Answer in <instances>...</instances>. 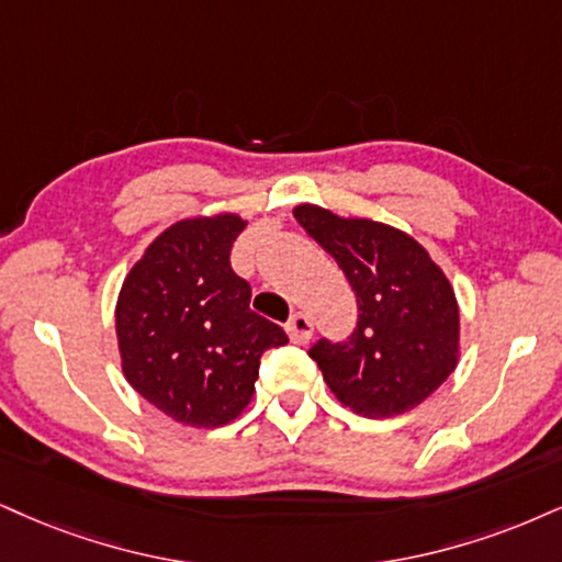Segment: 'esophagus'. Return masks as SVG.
Wrapping results in <instances>:
<instances>
[{"label": "esophagus", "instance_id": "esophagus-1", "mask_svg": "<svg viewBox=\"0 0 562 562\" xmlns=\"http://www.w3.org/2000/svg\"><path fill=\"white\" fill-rule=\"evenodd\" d=\"M286 334L292 338V344H307L313 338V321H310V315L294 313L289 317Z\"/></svg>", "mask_w": 562, "mask_h": 562}]
</instances>
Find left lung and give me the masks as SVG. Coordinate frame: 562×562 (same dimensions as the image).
I'll list each match as a JSON object with an SVG mask.
<instances>
[{
  "label": "left lung",
  "instance_id": "left-lung-1",
  "mask_svg": "<svg viewBox=\"0 0 562 562\" xmlns=\"http://www.w3.org/2000/svg\"><path fill=\"white\" fill-rule=\"evenodd\" d=\"M294 218L338 262L359 304L349 341L310 349L330 393L370 419L419 406L461 357V310L448 276L391 224L313 203L294 205Z\"/></svg>",
  "mask_w": 562,
  "mask_h": 562
}]
</instances>
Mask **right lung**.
Masks as SVG:
<instances>
[{
	"label": "right lung",
	"mask_w": 562,
	"mask_h": 562,
	"mask_svg": "<svg viewBox=\"0 0 562 562\" xmlns=\"http://www.w3.org/2000/svg\"><path fill=\"white\" fill-rule=\"evenodd\" d=\"M247 218L218 211L166 226L124 276L114 323L127 383L166 417L224 427L249 406L262 351L286 334L249 310L228 262Z\"/></svg>",
	"instance_id": "obj_1"
}]
</instances>
